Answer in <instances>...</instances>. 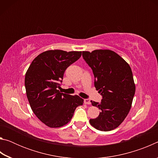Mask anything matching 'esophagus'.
Returning <instances> with one entry per match:
<instances>
[{
    "label": "esophagus",
    "mask_w": 158,
    "mask_h": 158,
    "mask_svg": "<svg viewBox=\"0 0 158 158\" xmlns=\"http://www.w3.org/2000/svg\"><path fill=\"white\" fill-rule=\"evenodd\" d=\"M84 103L85 105H90V100H89V99H85Z\"/></svg>",
    "instance_id": "1"
}]
</instances>
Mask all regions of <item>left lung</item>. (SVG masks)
<instances>
[{
  "instance_id": "obj_1",
  "label": "left lung",
  "mask_w": 158,
  "mask_h": 158,
  "mask_svg": "<svg viewBox=\"0 0 158 158\" xmlns=\"http://www.w3.org/2000/svg\"><path fill=\"white\" fill-rule=\"evenodd\" d=\"M82 56L95 78V87L102 95L100 102L90 101L100 109L90 124L100 131H111L121 125L130 110L135 84L130 66L121 56L109 49L83 52Z\"/></svg>"
}]
</instances>
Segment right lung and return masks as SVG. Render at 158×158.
<instances>
[{"instance_id":"add662e5","label":"right lung","mask_w":158,"mask_h":158,"mask_svg":"<svg viewBox=\"0 0 158 158\" xmlns=\"http://www.w3.org/2000/svg\"><path fill=\"white\" fill-rule=\"evenodd\" d=\"M81 52L48 50L32 61L25 75V87L31 109L47 126L63 127L71 121L84 100L58 89L65 69L81 57Z\"/></svg>"}]
</instances>
